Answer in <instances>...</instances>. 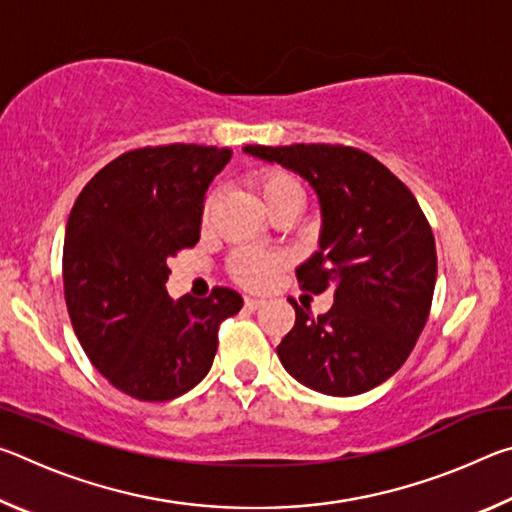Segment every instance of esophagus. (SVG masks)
Wrapping results in <instances>:
<instances>
[{
	"instance_id": "obj_1",
	"label": "esophagus",
	"mask_w": 512,
	"mask_h": 512,
	"mask_svg": "<svg viewBox=\"0 0 512 512\" xmlns=\"http://www.w3.org/2000/svg\"><path fill=\"white\" fill-rule=\"evenodd\" d=\"M244 302H246V309H250V311L264 307V300H262V298H250V296H248Z\"/></svg>"
}]
</instances>
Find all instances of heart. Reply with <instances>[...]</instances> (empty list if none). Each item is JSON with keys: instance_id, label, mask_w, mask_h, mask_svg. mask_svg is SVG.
<instances>
[{"instance_id": "1", "label": "heart", "mask_w": 512, "mask_h": 512, "mask_svg": "<svg viewBox=\"0 0 512 512\" xmlns=\"http://www.w3.org/2000/svg\"><path fill=\"white\" fill-rule=\"evenodd\" d=\"M253 187L264 207L275 205L280 201H300L302 189L298 180L289 173L268 169L259 171L253 178ZM284 259L275 253H262V250L241 248L230 259L232 275L250 289H262L273 280L275 273L282 268Z\"/></svg>"}]
</instances>
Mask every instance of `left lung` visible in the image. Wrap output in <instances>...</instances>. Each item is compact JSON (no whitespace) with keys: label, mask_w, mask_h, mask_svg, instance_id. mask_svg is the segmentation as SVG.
I'll return each instance as SVG.
<instances>
[{"label":"left lung","mask_w":512,"mask_h":512,"mask_svg":"<svg viewBox=\"0 0 512 512\" xmlns=\"http://www.w3.org/2000/svg\"><path fill=\"white\" fill-rule=\"evenodd\" d=\"M253 158L298 173L318 196V250L296 273L302 289L334 291L314 318L277 345L284 370L311 391L350 397L379 386L409 357L429 318L436 244L415 196L384 164L352 146H244Z\"/></svg>","instance_id":"8db88e82"}]
</instances>
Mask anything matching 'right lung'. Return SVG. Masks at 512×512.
I'll return each mask as SVG.
<instances>
[{"mask_svg": "<svg viewBox=\"0 0 512 512\" xmlns=\"http://www.w3.org/2000/svg\"><path fill=\"white\" fill-rule=\"evenodd\" d=\"M232 151L169 144L119 155L69 214L63 246L67 311L85 354L121 393L144 402L180 397L212 368L219 323L244 298L173 300L167 259L201 239L205 192Z\"/></svg>", "mask_w": 512, "mask_h": 512, "instance_id": "1", "label": "right lung"}]
</instances>
